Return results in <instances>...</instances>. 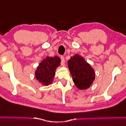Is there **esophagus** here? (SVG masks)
Segmentation results:
<instances>
[{"instance_id":"1","label":"esophagus","mask_w":126,"mask_h":126,"mask_svg":"<svg viewBox=\"0 0 126 126\" xmlns=\"http://www.w3.org/2000/svg\"><path fill=\"white\" fill-rule=\"evenodd\" d=\"M61 60H62V65L63 66H64V63H65V60H64V58L63 56H61Z\"/></svg>"}]
</instances>
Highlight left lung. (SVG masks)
I'll list each match as a JSON object with an SVG mask.
<instances>
[{
  "mask_svg": "<svg viewBox=\"0 0 126 126\" xmlns=\"http://www.w3.org/2000/svg\"><path fill=\"white\" fill-rule=\"evenodd\" d=\"M67 64L75 86L80 90L90 87L95 79V70L91 64L78 54L71 56Z\"/></svg>",
  "mask_w": 126,
  "mask_h": 126,
  "instance_id": "8db88e82",
  "label": "left lung"
}]
</instances>
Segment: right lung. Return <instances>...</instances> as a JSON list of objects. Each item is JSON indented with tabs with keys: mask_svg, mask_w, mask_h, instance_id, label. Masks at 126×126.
Returning <instances> with one entry per match:
<instances>
[{
	"mask_svg": "<svg viewBox=\"0 0 126 126\" xmlns=\"http://www.w3.org/2000/svg\"><path fill=\"white\" fill-rule=\"evenodd\" d=\"M60 63L61 59L58 56H47L37 67L35 71V79L43 85H51L54 80L56 69L60 66Z\"/></svg>",
	"mask_w": 126,
	"mask_h": 126,
	"instance_id": "add662e5",
	"label": "right lung"
}]
</instances>
